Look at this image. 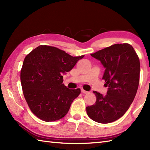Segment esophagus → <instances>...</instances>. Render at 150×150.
<instances>
[{"label": "esophagus", "mask_w": 150, "mask_h": 150, "mask_svg": "<svg viewBox=\"0 0 150 150\" xmlns=\"http://www.w3.org/2000/svg\"><path fill=\"white\" fill-rule=\"evenodd\" d=\"M81 92L82 93H84V94H86V93H88L89 92L87 91H85L84 89H81Z\"/></svg>", "instance_id": "esophagus-1"}]
</instances>
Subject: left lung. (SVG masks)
<instances>
[{
  "mask_svg": "<svg viewBox=\"0 0 150 150\" xmlns=\"http://www.w3.org/2000/svg\"><path fill=\"white\" fill-rule=\"evenodd\" d=\"M91 55L104 67L103 79L108 90L106 95L93 91L97 100L86 107L87 114L98 123L112 122L124 115L134 100L139 84V59L126 43L113 44Z\"/></svg>",
  "mask_w": 150,
  "mask_h": 150,
  "instance_id": "obj_1",
  "label": "left lung"
}]
</instances>
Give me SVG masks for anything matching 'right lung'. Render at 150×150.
I'll return each mask as SVG.
<instances>
[{"mask_svg":"<svg viewBox=\"0 0 150 150\" xmlns=\"http://www.w3.org/2000/svg\"><path fill=\"white\" fill-rule=\"evenodd\" d=\"M84 56L72 57L55 47L41 45L25 57L21 71L24 96L31 111L46 122L64 117L79 88L65 86L63 76Z\"/></svg>","mask_w":150,"mask_h":150,"instance_id":"obj_1","label":"right lung"}]
</instances>
